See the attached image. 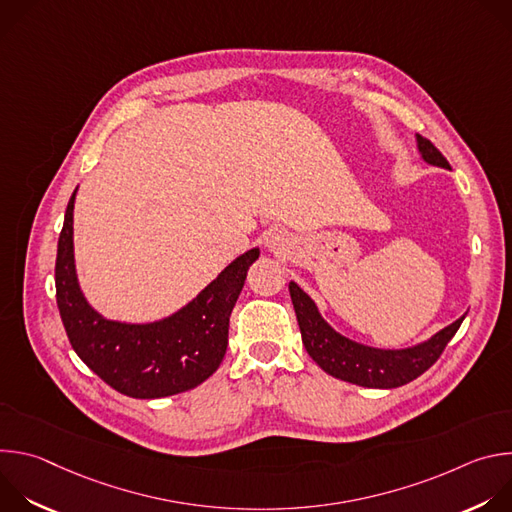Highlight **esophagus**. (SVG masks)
Wrapping results in <instances>:
<instances>
[{"instance_id":"34e87169","label":"esophagus","mask_w":512,"mask_h":512,"mask_svg":"<svg viewBox=\"0 0 512 512\" xmlns=\"http://www.w3.org/2000/svg\"><path fill=\"white\" fill-rule=\"evenodd\" d=\"M265 247L271 249V251H279V253L285 251L289 247V239H287L285 231H281V229L269 231L267 237H265Z\"/></svg>"}]
</instances>
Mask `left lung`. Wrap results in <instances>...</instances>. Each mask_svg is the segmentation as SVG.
<instances>
[{"label":"left lung","instance_id":"left-lung-1","mask_svg":"<svg viewBox=\"0 0 512 512\" xmlns=\"http://www.w3.org/2000/svg\"><path fill=\"white\" fill-rule=\"evenodd\" d=\"M415 139L423 162L450 170L448 160L437 152L429 139L421 135H415ZM289 296L298 316L302 342L318 367L340 381L369 389H395L423 375L440 358L448 342L458 332L462 320L466 318L464 314L454 324L433 334L425 342L391 350L360 344L336 332L322 318L314 300L296 281H289Z\"/></svg>","mask_w":512,"mask_h":512}]
</instances>
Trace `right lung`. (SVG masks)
<instances>
[{"instance_id": "1", "label": "right lung", "mask_w": 512, "mask_h": 512, "mask_svg": "<svg viewBox=\"0 0 512 512\" xmlns=\"http://www.w3.org/2000/svg\"><path fill=\"white\" fill-rule=\"evenodd\" d=\"M72 192L56 253V304L66 336L87 367L133 399H160L190 391L218 367L229 344V318L259 249L229 263L184 308L168 318L129 324L107 320L83 296L72 245Z\"/></svg>"}]
</instances>
